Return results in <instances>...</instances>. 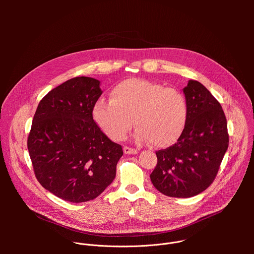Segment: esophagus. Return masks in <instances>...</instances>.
Returning a JSON list of instances; mask_svg holds the SVG:
<instances>
[{"label": "esophagus", "instance_id": "esophagus-1", "mask_svg": "<svg viewBox=\"0 0 254 254\" xmlns=\"http://www.w3.org/2000/svg\"><path fill=\"white\" fill-rule=\"evenodd\" d=\"M124 152H125V154H127V155H131V154L135 155V154H137V150L129 148V147H125L124 148Z\"/></svg>", "mask_w": 254, "mask_h": 254}]
</instances>
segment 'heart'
Here are the masks:
<instances>
[{"label": "heart", "mask_w": 254, "mask_h": 254, "mask_svg": "<svg viewBox=\"0 0 254 254\" xmlns=\"http://www.w3.org/2000/svg\"><path fill=\"white\" fill-rule=\"evenodd\" d=\"M92 117L113 140L124 139L134 122L137 141L150 140L154 147L167 148L185 129L188 103L185 94L177 88L132 78L117 84L111 92V100L98 99Z\"/></svg>", "instance_id": "heart-1"}]
</instances>
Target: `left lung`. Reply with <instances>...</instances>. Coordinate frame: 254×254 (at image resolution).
Wrapping results in <instances>:
<instances>
[{"mask_svg":"<svg viewBox=\"0 0 254 254\" xmlns=\"http://www.w3.org/2000/svg\"><path fill=\"white\" fill-rule=\"evenodd\" d=\"M188 103L185 129L173 146L156 152L152 183L169 197L189 198L205 191L228 149L227 121L221 104L200 82L183 89Z\"/></svg>","mask_w":254,"mask_h":254,"instance_id":"8db88e82","label":"left lung"}]
</instances>
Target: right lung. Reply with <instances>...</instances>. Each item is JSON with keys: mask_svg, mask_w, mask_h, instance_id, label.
<instances>
[{"mask_svg": "<svg viewBox=\"0 0 254 254\" xmlns=\"http://www.w3.org/2000/svg\"><path fill=\"white\" fill-rule=\"evenodd\" d=\"M100 82L74 77L49 91L39 102L28 136L36 178L50 193L68 202L95 199L116 178L124 155L92 117Z\"/></svg>", "mask_w": 254, "mask_h": 254, "instance_id": "right-lung-1", "label": "right lung"}]
</instances>
